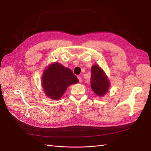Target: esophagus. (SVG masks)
I'll use <instances>...</instances> for the list:
<instances>
[{"mask_svg": "<svg viewBox=\"0 0 151 151\" xmlns=\"http://www.w3.org/2000/svg\"><path fill=\"white\" fill-rule=\"evenodd\" d=\"M78 79L79 81H80V83L82 82V78L81 76H78Z\"/></svg>", "mask_w": 151, "mask_h": 151, "instance_id": "obj_1", "label": "esophagus"}]
</instances>
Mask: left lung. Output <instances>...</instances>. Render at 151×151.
Instances as JSON below:
<instances>
[{"label": "left lung", "instance_id": "obj_1", "mask_svg": "<svg viewBox=\"0 0 151 151\" xmlns=\"http://www.w3.org/2000/svg\"><path fill=\"white\" fill-rule=\"evenodd\" d=\"M91 86L92 91L97 96L103 97L109 90L110 82L105 71L97 64H94L91 68Z\"/></svg>", "mask_w": 151, "mask_h": 151}]
</instances>
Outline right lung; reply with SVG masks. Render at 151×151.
<instances>
[{
  "label": "right lung",
  "instance_id": "obj_1",
  "mask_svg": "<svg viewBox=\"0 0 151 151\" xmlns=\"http://www.w3.org/2000/svg\"><path fill=\"white\" fill-rule=\"evenodd\" d=\"M79 83L70 68L58 62H53L44 70L42 87L46 96L52 100H59L70 85Z\"/></svg>",
  "mask_w": 151,
  "mask_h": 151
}]
</instances>
